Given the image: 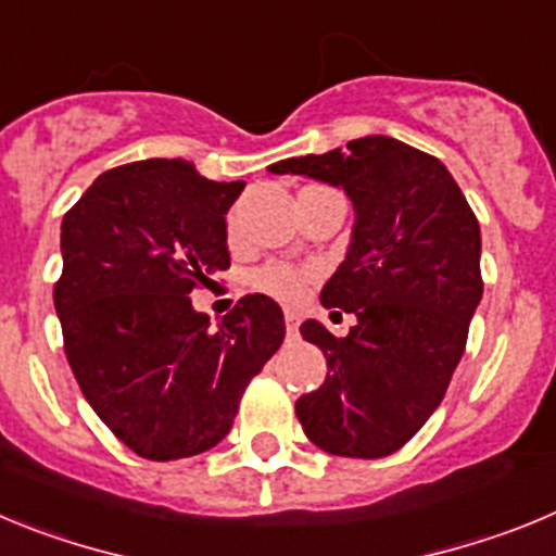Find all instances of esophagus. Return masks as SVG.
<instances>
[{
  "mask_svg": "<svg viewBox=\"0 0 556 556\" xmlns=\"http://www.w3.org/2000/svg\"><path fill=\"white\" fill-rule=\"evenodd\" d=\"M285 327H288V332H296L299 329V315L293 309H285Z\"/></svg>",
  "mask_w": 556,
  "mask_h": 556,
  "instance_id": "1",
  "label": "esophagus"
}]
</instances>
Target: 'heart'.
Segmentation results:
<instances>
[{
    "mask_svg": "<svg viewBox=\"0 0 556 556\" xmlns=\"http://www.w3.org/2000/svg\"><path fill=\"white\" fill-rule=\"evenodd\" d=\"M227 235H235V222H227ZM313 285V271L307 268H293L285 266V263H268V266L257 268L252 274V288L266 293V296L277 299L282 304H299L307 293V288Z\"/></svg>",
    "mask_w": 556,
    "mask_h": 556,
    "instance_id": "b5f03b06",
    "label": "heart"
}]
</instances>
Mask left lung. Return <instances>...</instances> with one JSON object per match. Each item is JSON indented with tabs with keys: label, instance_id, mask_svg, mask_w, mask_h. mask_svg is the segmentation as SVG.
I'll list each match as a JSON object with an SVG mask.
<instances>
[{
	"label": "left lung",
	"instance_id": "8db88e82",
	"mask_svg": "<svg viewBox=\"0 0 556 556\" xmlns=\"http://www.w3.org/2000/svg\"><path fill=\"white\" fill-rule=\"evenodd\" d=\"M271 172L340 185L357 213L346 260L321 290L324 307L357 324L346 338L302 324L327 357V379L299 399V421L324 452L388 457L438 409L465 352L484 285L477 216L438 157L388 135Z\"/></svg>",
	"mask_w": 556,
	"mask_h": 556
}]
</instances>
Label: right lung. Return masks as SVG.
Instances as JSON below:
<instances>
[{
    "mask_svg": "<svg viewBox=\"0 0 556 556\" xmlns=\"http://www.w3.org/2000/svg\"><path fill=\"white\" fill-rule=\"evenodd\" d=\"M243 185L185 160H138L97 177L63 216V349L93 413L138 457L166 463L222 443L282 346L274 299L249 293L210 329L188 296L229 268L224 213Z\"/></svg>",
    "mask_w": 556,
    "mask_h": 556,
    "instance_id": "right-lung-1",
    "label": "right lung"
}]
</instances>
